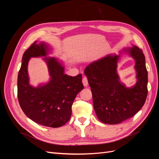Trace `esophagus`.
<instances>
[{
    "label": "esophagus",
    "mask_w": 159,
    "mask_h": 159,
    "mask_svg": "<svg viewBox=\"0 0 159 159\" xmlns=\"http://www.w3.org/2000/svg\"><path fill=\"white\" fill-rule=\"evenodd\" d=\"M82 83H83V84H84L85 87H87L88 85V78H86V77H84V78H83Z\"/></svg>",
    "instance_id": "1"
}]
</instances>
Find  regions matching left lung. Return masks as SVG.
<instances>
[{
    "label": "left lung",
    "mask_w": 159,
    "mask_h": 159,
    "mask_svg": "<svg viewBox=\"0 0 159 159\" xmlns=\"http://www.w3.org/2000/svg\"><path fill=\"white\" fill-rule=\"evenodd\" d=\"M123 54L135 60L136 84L127 88L120 81L117 63ZM84 74L93 96V107L100 121L115 125L134 116L145 104L147 96L148 74L145 57L137 46L125 48L119 55L110 54L86 67Z\"/></svg>",
    "instance_id": "8db88e82"
}]
</instances>
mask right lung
<instances>
[{
	"label": "right lung",
	"mask_w": 159,
	"mask_h": 159,
	"mask_svg": "<svg viewBox=\"0 0 159 159\" xmlns=\"http://www.w3.org/2000/svg\"><path fill=\"white\" fill-rule=\"evenodd\" d=\"M51 46L44 42L35 41L22 56L18 75V99L26 116L42 125L60 127L68 122L71 106L78 93L84 89L81 74L75 77L64 74L63 61L54 57H46ZM44 57L50 80L36 87L30 84L28 62L31 57Z\"/></svg>",
	"instance_id": "add662e5"
}]
</instances>
